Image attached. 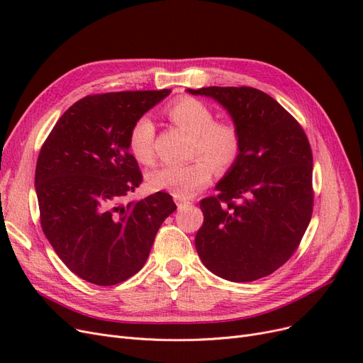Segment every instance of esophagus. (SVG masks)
I'll return each mask as SVG.
<instances>
[{
  "mask_svg": "<svg viewBox=\"0 0 363 363\" xmlns=\"http://www.w3.org/2000/svg\"><path fill=\"white\" fill-rule=\"evenodd\" d=\"M175 200H177V206H179L180 211H182V208H186V207H191L192 206L191 201H184L182 199H177V196H175Z\"/></svg>",
  "mask_w": 363,
  "mask_h": 363,
  "instance_id": "obj_1",
  "label": "esophagus"
}]
</instances>
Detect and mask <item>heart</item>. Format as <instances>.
I'll use <instances>...</instances> for the list:
<instances>
[{"label": "heart", "instance_id": "1", "mask_svg": "<svg viewBox=\"0 0 363 363\" xmlns=\"http://www.w3.org/2000/svg\"><path fill=\"white\" fill-rule=\"evenodd\" d=\"M168 116L194 135L192 156H201L186 164H162L147 174V183L155 191H168L186 200L211 183L213 167L227 171L233 167L242 150V136L232 121H215L211 107L192 96L180 98L168 108ZM156 124L142 115L130 128L128 148L140 163L155 159Z\"/></svg>", "mask_w": 363, "mask_h": 363}]
</instances>
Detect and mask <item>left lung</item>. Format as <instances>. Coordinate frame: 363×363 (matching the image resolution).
I'll list each match as a JSON object with an SVG mask.
<instances>
[{
    "label": "left lung",
    "instance_id": "left-lung-1",
    "mask_svg": "<svg viewBox=\"0 0 363 363\" xmlns=\"http://www.w3.org/2000/svg\"><path fill=\"white\" fill-rule=\"evenodd\" d=\"M242 136L239 159L218 182V196L200 201L195 236L203 265L228 281L269 276L294 255L313 208L311 144L301 125L255 87H201Z\"/></svg>",
    "mask_w": 363,
    "mask_h": 363
}]
</instances>
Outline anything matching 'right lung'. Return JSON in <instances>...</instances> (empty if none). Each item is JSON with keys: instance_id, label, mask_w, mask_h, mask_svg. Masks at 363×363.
I'll use <instances>...</instances> for the list:
<instances>
[{"instance_id": "obj_1", "label": "right lung", "mask_w": 363, "mask_h": 363, "mask_svg": "<svg viewBox=\"0 0 363 363\" xmlns=\"http://www.w3.org/2000/svg\"><path fill=\"white\" fill-rule=\"evenodd\" d=\"M169 94L87 95L60 116L39 152L35 186L43 233L65 265L98 286L135 276L177 208L167 192L123 203L142 182L130 128Z\"/></svg>"}]
</instances>
